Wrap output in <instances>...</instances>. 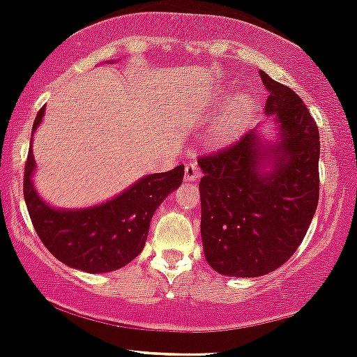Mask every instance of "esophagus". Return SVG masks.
Listing matches in <instances>:
<instances>
[{
    "label": "esophagus",
    "instance_id": "34e87169",
    "mask_svg": "<svg viewBox=\"0 0 357 357\" xmlns=\"http://www.w3.org/2000/svg\"><path fill=\"white\" fill-rule=\"evenodd\" d=\"M200 177V170L195 163H187L185 165V182H195Z\"/></svg>",
    "mask_w": 357,
    "mask_h": 357
}]
</instances>
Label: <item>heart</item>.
<instances>
[{
    "label": "heart",
    "instance_id": "1",
    "mask_svg": "<svg viewBox=\"0 0 357 357\" xmlns=\"http://www.w3.org/2000/svg\"><path fill=\"white\" fill-rule=\"evenodd\" d=\"M224 101H226V91L215 96L212 107L215 109ZM251 109H253V99L250 96L241 94V92L231 96L227 102L224 104L218 119H215L214 128H212V143H222L229 139L231 136H234L236 131L241 128L244 119L248 118V114L251 113Z\"/></svg>",
    "mask_w": 357,
    "mask_h": 357
}]
</instances>
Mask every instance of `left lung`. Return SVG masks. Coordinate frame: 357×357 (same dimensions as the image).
I'll return each instance as SVG.
<instances>
[{
  "label": "left lung",
  "mask_w": 357,
  "mask_h": 357,
  "mask_svg": "<svg viewBox=\"0 0 357 357\" xmlns=\"http://www.w3.org/2000/svg\"><path fill=\"white\" fill-rule=\"evenodd\" d=\"M259 75L268 91L266 121L199 160L204 255L218 273L238 278L282 266L307 234L319 202L317 125L290 87L263 70Z\"/></svg>",
  "instance_id": "left-lung-1"
}]
</instances>
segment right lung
<instances>
[{
  "label": "right lung",
  "mask_w": 357,
  "mask_h": 357,
  "mask_svg": "<svg viewBox=\"0 0 357 357\" xmlns=\"http://www.w3.org/2000/svg\"><path fill=\"white\" fill-rule=\"evenodd\" d=\"M113 62V60H109ZM107 62V63H109ZM45 107L35 118L33 136ZM33 150H28L23 195L38 238L63 265L86 273L119 270L143 251L151 218L183 178V165L145 175L106 202L87 207H55L35 189Z\"/></svg>",
  "instance_id": "add662e5"
}]
</instances>
